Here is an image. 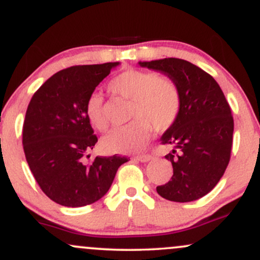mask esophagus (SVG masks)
<instances>
[{
  "label": "esophagus",
  "mask_w": 260,
  "mask_h": 260,
  "mask_svg": "<svg viewBox=\"0 0 260 260\" xmlns=\"http://www.w3.org/2000/svg\"><path fill=\"white\" fill-rule=\"evenodd\" d=\"M136 159L140 162H147V161L151 160V155H138V156H136Z\"/></svg>",
  "instance_id": "34e87169"
}]
</instances>
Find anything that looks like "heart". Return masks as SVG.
Listing matches in <instances>:
<instances>
[{
	"mask_svg": "<svg viewBox=\"0 0 260 260\" xmlns=\"http://www.w3.org/2000/svg\"><path fill=\"white\" fill-rule=\"evenodd\" d=\"M110 91L132 100L131 116L133 122L117 127L104 137V150L107 153L128 154L142 150L153 132L175 123L181 111V92L171 78L139 70H127L109 83ZM85 115L98 131L107 129L109 121L104 112L103 96L92 92L85 104Z\"/></svg>",
	"mask_w": 260,
	"mask_h": 260,
	"instance_id": "b5f03b06",
	"label": "heart"
}]
</instances>
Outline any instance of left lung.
<instances>
[{"instance_id": "obj_1", "label": "left lung", "mask_w": 260, "mask_h": 260, "mask_svg": "<svg viewBox=\"0 0 260 260\" xmlns=\"http://www.w3.org/2000/svg\"><path fill=\"white\" fill-rule=\"evenodd\" d=\"M140 67L171 78L181 92L177 120L161 137L172 145L166 155L174 175L156 192L171 202H193L208 194L229 165L234 117L216 80L202 68L181 58L139 62Z\"/></svg>"}]
</instances>
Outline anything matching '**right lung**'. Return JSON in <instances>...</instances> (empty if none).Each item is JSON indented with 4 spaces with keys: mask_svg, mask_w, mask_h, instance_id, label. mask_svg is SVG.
<instances>
[{
    "mask_svg": "<svg viewBox=\"0 0 260 260\" xmlns=\"http://www.w3.org/2000/svg\"><path fill=\"white\" fill-rule=\"evenodd\" d=\"M120 62L73 66L55 73L32 95L23 124L26 162L41 190L63 207L92 204L106 194L128 157L84 155L98 137L85 115V104L100 82ZM89 157V155H86Z\"/></svg>",
    "mask_w": 260,
    "mask_h": 260,
    "instance_id": "right-lung-1",
    "label": "right lung"
}]
</instances>
